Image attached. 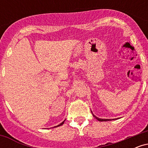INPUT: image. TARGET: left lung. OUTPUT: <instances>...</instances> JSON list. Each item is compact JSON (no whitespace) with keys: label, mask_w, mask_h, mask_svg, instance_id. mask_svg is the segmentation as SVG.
Wrapping results in <instances>:
<instances>
[{"label":"left lung","mask_w":148,"mask_h":148,"mask_svg":"<svg viewBox=\"0 0 148 148\" xmlns=\"http://www.w3.org/2000/svg\"><path fill=\"white\" fill-rule=\"evenodd\" d=\"M92 115H93V114H92ZM93 116H94L95 118L97 119V120H99V121H100V122H102V121H109V120H111V119H110V120H109V119H101V118H98L97 117H96L95 115H93Z\"/></svg>","instance_id":"left-lung-1"}]
</instances>
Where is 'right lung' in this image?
Here are the masks:
<instances>
[{
    "label": "right lung",
    "instance_id": "1",
    "mask_svg": "<svg viewBox=\"0 0 148 148\" xmlns=\"http://www.w3.org/2000/svg\"><path fill=\"white\" fill-rule=\"evenodd\" d=\"M64 121H65V120H64V121L63 122H62V123H61L60 124V125H57V126H56V127H59V126H61V125H63V123H64Z\"/></svg>",
    "mask_w": 148,
    "mask_h": 148
}]
</instances>
